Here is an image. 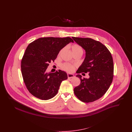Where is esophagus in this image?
Segmentation results:
<instances>
[{
    "label": "esophagus",
    "mask_w": 132,
    "mask_h": 132,
    "mask_svg": "<svg viewBox=\"0 0 132 132\" xmlns=\"http://www.w3.org/2000/svg\"><path fill=\"white\" fill-rule=\"evenodd\" d=\"M67 76H68V78H73V77H75V76L73 74H69V73L67 74Z\"/></svg>",
    "instance_id": "1"
}]
</instances>
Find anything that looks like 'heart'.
I'll return each instance as SVG.
<instances>
[{
    "mask_svg": "<svg viewBox=\"0 0 132 132\" xmlns=\"http://www.w3.org/2000/svg\"><path fill=\"white\" fill-rule=\"evenodd\" d=\"M65 47L63 48L62 49H61V50H60V51L58 53L59 56H60L61 54V53H62L63 50H65ZM71 48H72V52L74 55H76V54H81L82 55L83 53V52H84L83 48L82 46L81 45H80L79 44H74L72 45L71 46ZM61 68L63 69V70H64L66 72H72L75 69L74 65L71 64L70 63H67V62L63 63L61 65Z\"/></svg>",
    "mask_w": 132,
    "mask_h": 132,
    "instance_id": "heart-1",
    "label": "heart"
}]
</instances>
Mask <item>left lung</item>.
<instances>
[{
	"label": "left lung",
	"mask_w": 132,
	"mask_h": 132,
	"mask_svg": "<svg viewBox=\"0 0 132 132\" xmlns=\"http://www.w3.org/2000/svg\"><path fill=\"white\" fill-rule=\"evenodd\" d=\"M72 38L86 51L85 59L76 72L81 83L74 88V92L82 102H93L106 93L112 82L113 58L109 50L101 42L90 38ZM82 72H88L90 78L82 79L79 74Z\"/></svg>",
	"instance_id": "1"
}]
</instances>
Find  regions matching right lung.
I'll return each instance as SVG.
<instances>
[{
    "label": "right lung",
    "mask_w": 132,
    "mask_h": 132,
    "mask_svg": "<svg viewBox=\"0 0 132 132\" xmlns=\"http://www.w3.org/2000/svg\"><path fill=\"white\" fill-rule=\"evenodd\" d=\"M70 42V37L39 38L29 44L21 61L23 81L29 92L42 100H48L57 94L61 82L68 78L60 70L47 73L51 61L56 59L60 50Z\"/></svg>",
    "instance_id": "right-lung-1"
}]
</instances>
